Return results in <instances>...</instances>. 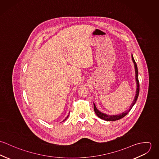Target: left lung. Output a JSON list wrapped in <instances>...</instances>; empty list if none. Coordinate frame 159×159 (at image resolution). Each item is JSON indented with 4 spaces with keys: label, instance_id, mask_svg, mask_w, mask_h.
<instances>
[{
    "label": "left lung",
    "instance_id": "1",
    "mask_svg": "<svg viewBox=\"0 0 159 159\" xmlns=\"http://www.w3.org/2000/svg\"><path fill=\"white\" fill-rule=\"evenodd\" d=\"M132 61H133V62L134 64V67H135V80H136V94L135 95V97H134V100H133L132 103H131L129 108L128 110H127L125 111L122 113L119 114H116V115H109V114H107L104 113H102L101 111H100L97 108V107H95V103H93V109H94V111L95 114H97V116L102 119H103L105 120H107V121H115V120H119V119H122V117H124V116H125L127 114L129 113V112L131 110V109L132 108V107H134V105L136 103V100L138 98V95H139V81H138V67H137V65H136V62L135 61V59L134 58V56H133V54H132Z\"/></svg>",
    "mask_w": 159,
    "mask_h": 159
}]
</instances>
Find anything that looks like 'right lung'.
Here are the masks:
<instances>
[{
  "instance_id": "add662e5",
  "label": "right lung",
  "mask_w": 159,
  "mask_h": 159,
  "mask_svg": "<svg viewBox=\"0 0 159 159\" xmlns=\"http://www.w3.org/2000/svg\"><path fill=\"white\" fill-rule=\"evenodd\" d=\"M68 116H69V115H68V116H67V117H66V119H64V120H63V121H64V120H66V119H67V117H68Z\"/></svg>"
}]
</instances>
